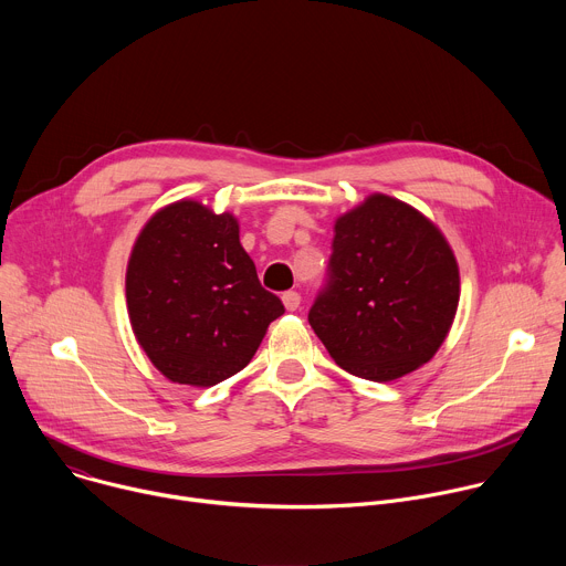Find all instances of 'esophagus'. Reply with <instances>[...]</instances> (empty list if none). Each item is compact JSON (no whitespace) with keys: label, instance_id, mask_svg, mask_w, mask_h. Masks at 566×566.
<instances>
[{"label":"esophagus","instance_id":"esophagus-1","mask_svg":"<svg viewBox=\"0 0 566 566\" xmlns=\"http://www.w3.org/2000/svg\"><path fill=\"white\" fill-rule=\"evenodd\" d=\"M282 302L286 306V311H295L300 306V293L297 291H286V293H282Z\"/></svg>","mask_w":566,"mask_h":566}]
</instances>
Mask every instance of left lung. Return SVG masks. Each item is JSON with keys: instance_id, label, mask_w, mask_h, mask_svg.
Returning a JSON list of instances; mask_svg holds the SVG:
<instances>
[{"instance_id": "1", "label": "left lung", "mask_w": 566, "mask_h": 566, "mask_svg": "<svg viewBox=\"0 0 566 566\" xmlns=\"http://www.w3.org/2000/svg\"><path fill=\"white\" fill-rule=\"evenodd\" d=\"M329 280L308 325L345 371L387 382L426 365L459 306V266L417 208L369 195L334 226Z\"/></svg>"}]
</instances>
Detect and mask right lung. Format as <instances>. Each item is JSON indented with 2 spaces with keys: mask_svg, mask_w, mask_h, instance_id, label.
Instances as JSON below:
<instances>
[{
  "mask_svg": "<svg viewBox=\"0 0 566 566\" xmlns=\"http://www.w3.org/2000/svg\"><path fill=\"white\" fill-rule=\"evenodd\" d=\"M134 336L172 382L212 387L244 369L284 313L239 244L230 212L181 199L138 232L125 275Z\"/></svg>",
  "mask_w": 566,
  "mask_h": 566,
  "instance_id": "right-lung-1",
  "label": "right lung"
}]
</instances>
